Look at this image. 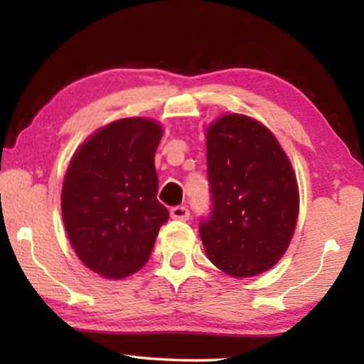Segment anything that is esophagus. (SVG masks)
Segmentation results:
<instances>
[{"label":"esophagus","mask_w":364,"mask_h":364,"mask_svg":"<svg viewBox=\"0 0 364 364\" xmlns=\"http://www.w3.org/2000/svg\"><path fill=\"white\" fill-rule=\"evenodd\" d=\"M170 217L173 220H188L189 218V210L183 205H176L170 208Z\"/></svg>","instance_id":"1"}]
</instances>
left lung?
<instances>
[{
	"label": "left lung",
	"mask_w": 364,
	"mask_h": 364,
	"mask_svg": "<svg viewBox=\"0 0 364 364\" xmlns=\"http://www.w3.org/2000/svg\"><path fill=\"white\" fill-rule=\"evenodd\" d=\"M212 213L199 226L205 254L234 278H252L284 255L299 218L292 164L263 123L226 114L207 128Z\"/></svg>",
	"instance_id": "8db88e82"
}]
</instances>
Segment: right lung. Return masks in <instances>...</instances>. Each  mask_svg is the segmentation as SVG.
Instances as JSON below:
<instances>
[{
  "label": "right lung",
  "mask_w": 364,
  "mask_h": 364,
  "mask_svg": "<svg viewBox=\"0 0 364 364\" xmlns=\"http://www.w3.org/2000/svg\"><path fill=\"white\" fill-rule=\"evenodd\" d=\"M162 134L152 119L115 120L86 138L67 168L60 196L67 236L102 278L122 279L143 268L168 220L154 165Z\"/></svg>",
  "instance_id": "right-lung-1"
}]
</instances>
